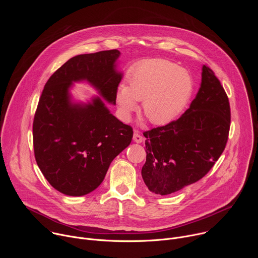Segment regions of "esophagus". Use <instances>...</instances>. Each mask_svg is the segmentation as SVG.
Listing matches in <instances>:
<instances>
[{"label":"esophagus","mask_w":258,"mask_h":258,"mask_svg":"<svg viewBox=\"0 0 258 258\" xmlns=\"http://www.w3.org/2000/svg\"><path fill=\"white\" fill-rule=\"evenodd\" d=\"M134 141L136 142V143H142L143 141H144V138L140 135V133L138 132V131H135L134 132Z\"/></svg>","instance_id":"obj_1"}]
</instances>
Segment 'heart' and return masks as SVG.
Segmentation results:
<instances>
[{
	"label": "heart",
	"mask_w": 258,
	"mask_h": 258,
	"mask_svg": "<svg viewBox=\"0 0 258 258\" xmlns=\"http://www.w3.org/2000/svg\"><path fill=\"white\" fill-rule=\"evenodd\" d=\"M128 87L118 86L115 101L120 116L128 120L143 100L142 111L154 125L175 120L186 108L194 92L191 73L162 58L146 59L132 68Z\"/></svg>",
	"instance_id": "1"
}]
</instances>
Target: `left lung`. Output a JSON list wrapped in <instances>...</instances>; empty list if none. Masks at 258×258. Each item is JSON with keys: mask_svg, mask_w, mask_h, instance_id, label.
I'll return each instance as SVG.
<instances>
[{"mask_svg": "<svg viewBox=\"0 0 258 258\" xmlns=\"http://www.w3.org/2000/svg\"><path fill=\"white\" fill-rule=\"evenodd\" d=\"M230 123L228 96L214 72L203 65L200 89L186 112L144 133L146 186L157 195H168L202 178L224 152Z\"/></svg>", "mask_w": 258, "mask_h": 258, "instance_id": "1", "label": "left lung"}]
</instances>
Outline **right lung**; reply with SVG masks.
I'll use <instances>...</instances> for the list:
<instances>
[{
  "label": "right lung",
  "mask_w": 258,
  "mask_h": 258,
  "mask_svg": "<svg viewBox=\"0 0 258 258\" xmlns=\"http://www.w3.org/2000/svg\"><path fill=\"white\" fill-rule=\"evenodd\" d=\"M117 50L72 57L57 69L40 98L32 125L36 163L50 185L68 196H84L103 181L110 163L131 144L132 126L110 113L122 79ZM87 81L99 93L91 102H73V82Z\"/></svg>",
  "instance_id": "1"
}]
</instances>
